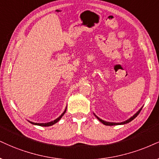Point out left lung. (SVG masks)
Listing matches in <instances>:
<instances>
[{
    "label": "left lung",
    "instance_id": "8db88e82",
    "mask_svg": "<svg viewBox=\"0 0 159 159\" xmlns=\"http://www.w3.org/2000/svg\"><path fill=\"white\" fill-rule=\"evenodd\" d=\"M142 107H141V108L139 109V111H137V113H135V114L133 116H131L130 119H127V120H126V121H122V122H119V123H115V122H109V121H104V120H102V119H101L100 118H99V117L97 116H96L95 114V116L97 117V118L98 119V120H99L101 121L102 123V124H104L105 125H108V126H112V125H125V124H127V123H129L130 122V121H131L132 120H134V119L136 118V117L137 116H138L139 114V113H140V111H142Z\"/></svg>",
    "mask_w": 159,
    "mask_h": 159
}]
</instances>
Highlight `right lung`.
<instances>
[{
    "label": "right lung",
    "instance_id": "add662e5",
    "mask_svg": "<svg viewBox=\"0 0 159 159\" xmlns=\"http://www.w3.org/2000/svg\"><path fill=\"white\" fill-rule=\"evenodd\" d=\"M66 108H67V107H66ZM66 110H65L64 111V112L62 113L61 115L60 116L58 117L57 119H56L55 120H54V121H50V122H48V123H34V122H32V121H29V122L31 123V124H32V125H39V126H43V127H48V126H52V125H54V124H56L57 122V121L60 120V119L62 118V116H63L64 114H65V113H66Z\"/></svg>",
    "mask_w": 159,
    "mask_h": 159
}]
</instances>
